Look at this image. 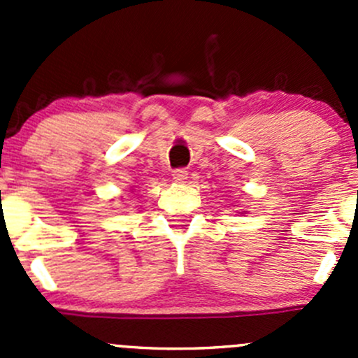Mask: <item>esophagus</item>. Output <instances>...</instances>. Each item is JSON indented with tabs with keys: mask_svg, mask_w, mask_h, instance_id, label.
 <instances>
[{
	"mask_svg": "<svg viewBox=\"0 0 358 358\" xmlns=\"http://www.w3.org/2000/svg\"><path fill=\"white\" fill-rule=\"evenodd\" d=\"M187 178H189V173H187V169L180 168V169H175V171H173V180H175V182L185 183Z\"/></svg>",
	"mask_w": 358,
	"mask_h": 358,
	"instance_id": "34e87169",
	"label": "esophagus"
}]
</instances>
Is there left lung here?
Wrapping results in <instances>:
<instances>
[{
	"label": "left lung",
	"mask_w": 358,
	"mask_h": 358,
	"mask_svg": "<svg viewBox=\"0 0 358 358\" xmlns=\"http://www.w3.org/2000/svg\"><path fill=\"white\" fill-rule=\"evenodd\" d=\"M243 215H244V213H243Z\"/></svg>",
	"instance_id": "1"
}]
</instances>
